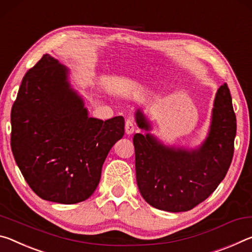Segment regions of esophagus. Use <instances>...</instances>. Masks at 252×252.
<instances>
[{
    "label": "esophagus",
    "mask_w": 252,
    "mask_h": 252,
    "mask_svg": "<svg viewBox=\"0 0 252 252\" xmlns=\"http://www.w3.org/2000/svg\"><path fill=\"white\" fill-rule=\"evenodd\" d=\"M135 130V124L131 119H127L125 123V131L127 135H131Z\"/></svg>",
    "instance_id": "obj_1"
}]
</instances>
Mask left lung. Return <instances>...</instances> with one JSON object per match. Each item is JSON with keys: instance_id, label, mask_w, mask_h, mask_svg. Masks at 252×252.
Here are the masks:
<instances>
[{"instance_id": "1", "label": "left lung", "mask_w": 252, "mask_h": 252, "mask_svg": "<svg viewBox=\"0 0 252 252\" xmlns=\"http://www.w3.org/2000/svg\"><path fill=\"white\" fill-rule=\"evenodd\" d=\"M139 128L150 123L136 111ZM237 119L228 85L218 89L209 135L196 150L165 146L153 135L135 134L136 181L148 204L168 212H183L212 194L232 162Z\"/></svg>"}]
</instances>
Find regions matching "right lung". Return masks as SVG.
I'll use <instances>...</instances> for the list:
<instances>
[{
    "mask_svg": "<svg viewBox=\"0 0 252 252\" xmlns=\"http://www.w3.org/2000/svg\"><path fill=\"white\" fill-rule=\"evenodd\" d=\"M69 70L50 55L23 77L11 111V148L32 191L63 204L87 200L98 187L110 148L125 121L88 116L70 87Z\"/></svg>",
    "mask_w": 252,
    "mask_h": 252,
    "instance_id": "right-lung-1",
    "label": "right lung"
}]
</instances>
